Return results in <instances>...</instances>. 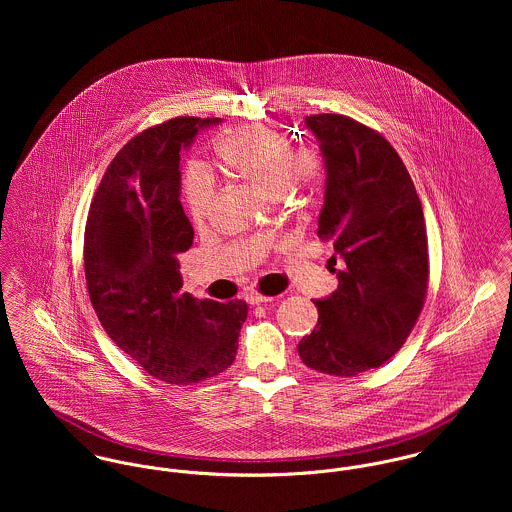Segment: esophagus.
<instances>
[{
  "mask_svg": "<svg viewBox=\"0 0 512 512\" xmlns=\"http://www.w3.org/2000/svg\"><path fill=\"white\" fill-rule=\"evenodd\" d=\"M246 301H248L250 305H264V303H270V301H274V299L268 297V295H260V293H248V295H246Z\"/></svg>",
  "mask_w": 512,
  "mask_h": 512,
  "instance_id": "obj_1",
  "label": "esophagus"
}]
</instances>
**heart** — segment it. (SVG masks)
<instances>
[{
    "mask_svg": "<svg viewBox=\"0 0 512 512\" xmlns=\"http://www.w3.org/2000/svg\"><path fill=\"white\" fill-rule=\"evenodd\" d=\"M219 159L230 173L270 195L309 189L321 177L317 151L293 149L284 134L266 126H250L230 134L220 144ZM185 199L193 219L201 222L209 217L217 199V179L207 165H189Z\"/></svg>",
    "mask_w": 512,
    "mask_h": 512,
    "instance_id": "1",
    "label": "heart"
}]
</instances>
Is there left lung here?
<instances>
[{
	"label": "left lung",
	"instance_id": "8db88e82",
	"mask_svg": "<svg viewBox=\"0 0 512 512\" xmlns=\"http://www.w3.org/2000/svg\"><path fill=\"white\" fill-rule=\"evenodd\" d=\"M325 165L319 238L331 240L337 290L297 353L313 370L355 376L408 339L428 290V238L408 169L380 134L341 114L305 116ZM342 262L337 271L336 260Z\"/></svg>",
	"mask_w": 512,
	"mask_h": 512
}]
</instances>
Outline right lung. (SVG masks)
<instances>
[{"label": "right lung", "mask_w": 512, "mask_h": 512, "mask_svg": "<svg viewBox=\"0 0 512 512\" xmlns=\"http://www.w3.org/2000/svg\"><path fill=\"white\" fill-rule=\"evenodd\" d=\"M220 118H173L120 149L88 211L84 274L108 337L169 384L211 378L232 365L248 305L181 292L177 254L193 244L183 213L181 151Z\"/></svg>", "instance_id": "right-lung-1"}]
</instances>
